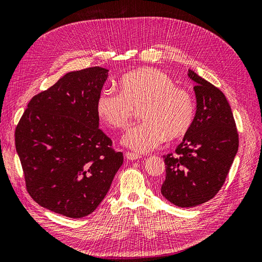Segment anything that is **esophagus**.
<instances>
[{
  "label": "esophagus",
  "mask_w": 262,
  "mask_h": 262,
  "mask_svg": "<svg viewBox=\"0 0 262 262\" xmlns=\"http://www.w3.org/2000/svg\"><path fill=\"white\" fill-rule=\"evenodd\" d=\"M125 157L128 158L129 161H136V160H139V158L141 157V155H139V154H137V153L128 152V153H125Z\"/></svg>",
  "instance_id": "34e87169"
}]
</instances>
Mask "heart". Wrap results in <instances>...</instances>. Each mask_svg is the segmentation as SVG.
I'll return each instance as SVG.
<instances>
[{
  "mask_svg": "<svg viewBox=\"0 0 262 262\" xmlns=\"http://www.w3.org/2000/svg\"><path fill=\"white\" fill-rule=\"evenodd\" d=\"M142 122L125 132L122 143L136 152H149L165 139L178 140L191 130L195 101L189 91L176 86L164 71L143 68L124 74L119 92L105 89L96 101V112L113 129H124L134 109Z\"/></svg>",
  "mask_w": 262,
  "mask_h": 262,
  "instance_id": "b5f03b06",
  "label": "heart"
}]
</instances>
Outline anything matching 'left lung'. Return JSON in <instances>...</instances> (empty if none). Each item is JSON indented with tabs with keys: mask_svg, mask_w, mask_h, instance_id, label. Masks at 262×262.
Returning <instances> with one entry per match:
<instances>
[{
	"mask_svg": "<svg viewBox=\"0 0 262 262\" xmlns=\"http://www.w3.org/2000/svg\"><path fill=\"white\" fill-rule=\"evenodd\" d=\"M188 76L195 82L194 122L175 153L163 156L166 178L161 188L166 199L180 208L214 198L238 150V132L225 95L191 70Z\"/></svg>",
	"mask_w": 262,
	"mask_h": 262,
	"instance_id": "1",
	"label": "left lung"
}]
</instances>
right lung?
Returning <instances> with one entry per match:
<instances>
[{
	"label": "right lung",
	"instance_id": "right-lung-1",
	"mask_svg": "<svg viewBox=\"0 0 262 262\" xmlns=\"http://www.w3.org/2000/svg\"><path fill=\"white\" fill-rule=\"evenodd\" d=\"M107 76L99 67L67 73L31 98L15 130L29 195L71 219L96 210L123 163L98 128L96 101Z\"/></svg>",
	"mask_w": 262,
	"mask_h": 262
}]
</instances>
